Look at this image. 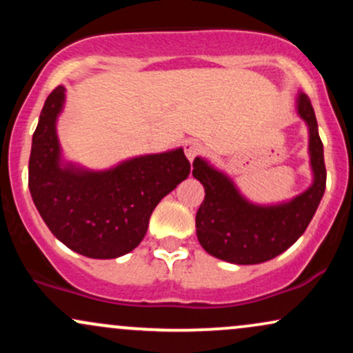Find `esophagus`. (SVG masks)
Listing matches in <instances>:
<instances>
[{
    "label": "esophagus",
    "instance_id": "1",
    "mask_svg": "<svg viewBox=\"0 0 353 353\" xmlns=\"http://www.w3.org/2000/svg\"><path fill=\"white\" fill-rule=\"evenodd\" d=\"M184 151H185V156H188V159L192 163V161L202 152V144L199 141H188V143L184 144Z\"/></svg>",
    "mask_w": 353,
    "mask_h": 353
}]
</instances>
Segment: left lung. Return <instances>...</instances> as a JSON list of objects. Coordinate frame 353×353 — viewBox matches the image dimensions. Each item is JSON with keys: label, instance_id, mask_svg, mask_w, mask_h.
Returning <instances> with one entry per match:
<instances>
[{"label": "left lung", "instance_id": "left-lung-1", "mask_svg": "<svg viewBox=\"0 0 353 353\" xmlns=\"http://www.w3.org/2000/svg\"><path fill=\"white\" fill-rule=\"evenodd\" d=\"M297 112L309 125L314 182L292 201L275 205L252 204L224 172L201 157L194 159L192 176L205 190L196 214L197 239L205 252L230 264H261L289 249L305 232L325 192L327 171L314 108L303 92L297 98Z\"/></svg>", "mask_w": 353, "mask_h": 353}]
</instances>
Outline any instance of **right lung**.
Here are the masks:
<instances>
[{
  "instance_id": "1",
  "label": "right lung",
  "mask_w": 353,
  "mask_h": 353,
  "mask_svg": "<svg viewBox=\"0 0 353 353\" xmlns=\"http://www.w3.org/2000/svg\"><path fill=\"white\" fill-rule=\"evenodd\" d=\"M64 88L44 101L30 156L31 197L39 216L64 245L91 259L131 252L148 232L154 208L188 179L182 149L124 161L108 171H86L61 163L56 119Z\"/></svg>"
}]
</instances>
